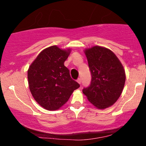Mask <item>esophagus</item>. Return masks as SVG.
<instances>
[{"instance_id": "34e87169", "label": "esophagus", "mask_w": 146, "mask_h": 146, "mask_svg": "<svg viewBox=\"0 0 146 146\" xmlns=\"http://www.w3.org/2000/svg\"><path fill=\"white\" fill-rule=\"evenodd\" d=\"M77 82H78L80 84H81V79H80V78H78V80H77Z\"/></svg>"}]
</instances>
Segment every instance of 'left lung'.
<instances>
[{
  "label": "left lung",
  "instance_id": "8db88e82",
  "mask_svg": "<svg viewBox=\"0 0 146 146\" xmlns=\"http://www.w3.org/2000/svg\"><path fill=\"white\" fill-rule=\"evenodd\" d=\"M91 73L90 86L82 90L90 103L98 109L113 105L121 95L125 81L121 62L108 48L94 46L84 51Z\"/></svg>",
  "mask_w": 146,
  "mask_h": 146
}]
</instances>
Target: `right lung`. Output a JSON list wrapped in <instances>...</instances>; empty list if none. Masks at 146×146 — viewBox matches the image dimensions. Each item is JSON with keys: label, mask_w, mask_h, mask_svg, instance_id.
Segmentation results:
<instances>
[{"label": "right lung", "mask_w": 146, "mask_h": 146, "mask_svg": "<svg viewBox=\"0 0 146 146\" xmlns=\"http://www.w3.org/2000/svg\"><path fill=\"white\" fill-rule=\"evenodd\" d=\"M70 49L51 46L39 53L27 71L29 90L35 100L48 110H56L68 101L80 84L64 66Z\"/></svg>", "instance_id": "right-lung-1"}]
</instances>
